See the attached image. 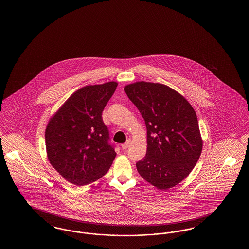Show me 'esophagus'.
Returning <instances> with one entry per match:
<instances>
[{
  "label": "esophagus",
  "mask_w": 249,
  "mask_h": 249,
  "mask_svg": "<svg viewBox=\"0 0 249 249\" xmlns=\"http://www.w3.org/2000/svg\"><path fill=\"white\" fill-rule=\"evenodd\" d=\"M131 144H132V140H130V139H129V140H127L126 142L124 143L122 145L123 149H126V148H128Z\"/></svg>",
  "instance_id": "esophagus-1"
}]
</instances>
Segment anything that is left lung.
<instances>
[{"mask_svg":"<svg viewBox=\"0 0 249 249\" xmlns=\"http://www.w3.org/2000/svg\"><path fill=\"white\" fill-rule=\"evenodd\" d=\"M147 127V153L138 173L159 190L184 180L201 155L203 141L196 112L179 92L162 84L136 82L124 87Z\"/></svg>","mask_w":249,"mask_h":249,"instance_id":"obj_1","label":"left lung"}]
</instances>
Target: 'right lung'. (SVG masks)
I'll use <instances>...</instances> for the list:
<instances>
[{
  "label": "right lung",
  "mask_w": 249,
  "mask_h": 249,
  "mask_svg": "<svg viewBox=\"0 0 249 249\" xmlns=\"http://www.w3.org/2000/svg\"><path fill=\"white\" fill-rule=\"evenodd\" d=\"M117 83L87 85L74 91L48 123L47 157L53 168L74 185L99 180L117 156L108 143L102 111Z\"/></svg>",
  "instance_id": "obj_1"
}]
</instances>
